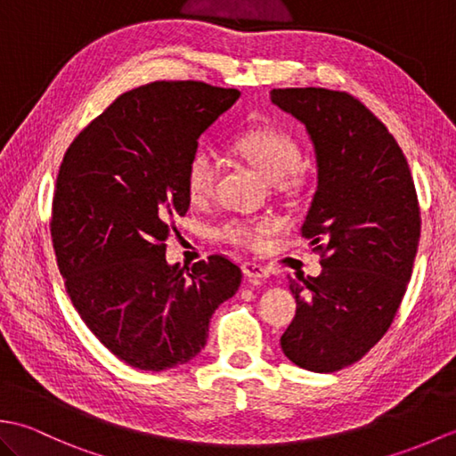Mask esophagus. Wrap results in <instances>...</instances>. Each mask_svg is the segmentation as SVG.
I'll return each mask as SVG.
<instances>
[{"instance_id":"obj_1","label":"esophagus","mask_w":456,"mask_h":456,"mask_svg":"<svg viewBox=\"0 0 456 456\" xmlns=\"http://www.w3.org/2000/svg\"><path fill=\"white\" fill-rule=\"evenodd\" d=\"M243 274L248 278H255V280H266L268 278V270L263 268L256 263H245L243 265Z\"/></svg>"}]
</instances>
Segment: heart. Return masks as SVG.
Wrapping results in <instances>:
<instances>
[{
    "label": "heart",
    "mask_w": 456,
    "mask_h": 456,
    "mask_svg": "<svg viewBox=\"0 0 456 456\" xmlns=\"http://www.w3.org/2000/svg\"><path fill=\"white\" fill-rule=\"evenodd\" d=\"M231 149H233L237 157L247 160L268 182L276 183L280 188L286 186L288 180L294 176V172L302 164V149H299L292 134L273 127H260L240 133L231 142ZM217 172V159L209 151H198L193 154L186 164V174H183L188 198L191 201L208 200L213 188H216ZM274 227L276 221L270 217H233L223 223L219 235L231 245L256 248L263 243V237Z\"/></svg>",
    "instance_id": "1"
}]
</instances>
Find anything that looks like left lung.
<instances>
[{
	"mask_svg": "<svg viewBox=\"0 0 456 456\" xmlns=\"http://www.w3.org/2000/svg\"><path fill=\"white\" fill-rule=\"evenodd\" d=\"M270 100L314 144L317 190L302 233L323 253L322 274L289 282L296 317L280 345L299 368L335 372L394 322L418 255V193L400 144L353 95L286 88Z\"/></svg>",
	"mask_w": 456,
	"mask_h": 456,
	"instance_id": "obj_1",
	"label": "left lung"
}]
</instances>
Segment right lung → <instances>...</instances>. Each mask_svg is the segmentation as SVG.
Masks as SVG:
<instances>
[{"label":"right lung","instance_id":"obj_1","mask_svg":"<svg viewBox=\"0 0 456 456\" xmlns=\"http://www.w3.org/2000/svg\"><path fill=\"white\" fill-rule=\"evenodd\" d=\"M203 82H152L119 95L68 147L51 235L66 292L90 331L139 370L186 364L240 268L213 255L167 263L174 219L190 208L186 164L200 134L239 100Z\"/></svg>","mask_w":456,"mask_h":456}]
</instances>
